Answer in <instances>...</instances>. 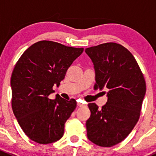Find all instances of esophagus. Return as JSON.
Listing matches in <instances>:
<instances>
[{"mask_svg": "<svg viewBox=\"0 0 156 156\" xmlns=\"http://www.w3.org/2000/svg\"><path fill=\"white\" fill-rule=\"evenodd\" d=\"M77 105H78V106H79V107H83V106H85V104H84V103H80V102H78V103H77Z\"/></svg>", "mask_w": 156, "mask_h": 156, "instance_id": "34e87169", "label": "esophagus"}]
</instances>
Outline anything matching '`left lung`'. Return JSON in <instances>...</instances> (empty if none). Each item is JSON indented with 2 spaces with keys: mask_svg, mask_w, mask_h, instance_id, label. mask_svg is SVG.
<instances>
[{
  "mask_svg": "<svg viewBox=\"0 0 156 156\" xmlns=\"http://www.w3.org/2000/svg\"><path fill=\"white\" fill-rule=\"evenodd\" d=\"M95 69L94 89L107 88V103L100 109L88 104L87 137L96 145L111 147L131 132L139 120L146 94V81L132 53L119 44L109 42L85 49Z\"/></svg>",
  "mask_w": 156,
  "mask_h": 156,
  "instance_id": "left-lung-1",
  "label": "left lung"
}]
</instances>
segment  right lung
Wrapping results in <instances>:
<instances>
[{
  "label": "right lung",
  "mask_w": 156,
  "mask_h": 156,
  "mask_svg": "<svg viewBox=\"0 0 156 156\" xmlns=\"http://www.w3.org/2000/svg\"><path fill=\"white\" fill-rule=\"evenodd\" d=\"M83 51L84 48L41 41L29 47L17 61L10 80L12 108L20 126L31 140L48 144L63 136L66 122L77 103L59 95L50 100L49 95Z\"/></svg>",
  "instance_id": "obj_1"
}]
</instances>
